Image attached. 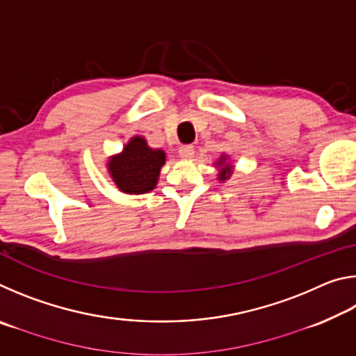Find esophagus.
I'll use <instances>...</instances> for the list:
<instances>
[{
  "mask_svg": "<svg viewBox=\"0 0 356 356\" xmlns=\"http://www.w3.org/2000/svg\"><path fill=\"white\" fill-rule=\"evenodd\" d=\"M179 155L182 156V159H191V156L195 155V147H193L191 144H185V146H180L179 147Z\"/></svg>",
  "mask_w": 356,
  "mask_h": 356,
  "instance_id": "obj_1",
  "label": "esophagus"
}]
</instances>
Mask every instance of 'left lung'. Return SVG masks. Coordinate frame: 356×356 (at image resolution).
Returning a JSON list of instances; mask_svg holds the SVG:
<instances>
[{
    "instance_id": "8db88e82",
    "label": "left lung",
    "mask_w": 356,
    "mask_h": 356,
    "mask_svg": "<svg viewBox=\"0 0 356 356\" xmlns=\"http://www.w3.org/2000/svg\"><path fill=\"white\" fill-rule=\"evenodd\" d=\"M213 166L218 170V174H216V179L220 180V182H226V180L231 179L232 172H234V165L229 161V155L226 154H221V156L218 160L215 161Z\"/></svg>"
}]
</instances>
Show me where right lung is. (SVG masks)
I'll use <instances>...</instances> for the list:
<instances>
[{"mask_svg": "<svg viewBox=\"0 0 356 356\" xmlns=\"http://www.w3.org/2000/svg\"><path fill=\"white\" fill-rule=\"evenodd\" d=\"M166 152L152 149L144 136H131L119 154L106 161V170L114 185L125 195H144L159 184Z\"/></svg>", "mask_w": 356, "mask_h": 356, "instance_id": "right-lung-1", "label": "right lung"}]
</instances>
